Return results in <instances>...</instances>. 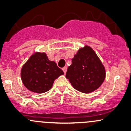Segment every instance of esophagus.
Masks as SVG:
<instances>
[{"mask_svg": "<svg viewBox=\"0 0 131 131\" xmlns=\"http://www.w3.org/2000/svg\"><path fill=\"white\" fill-rule=\"evenodd\" d=\"M62 70H63V72H64V73H66V72H67V67H63V68H62Z\"/></svg>", "mask_w": 131, "mask_h": 131, "instance_id": "obj_1", "label": "esophagus"}]
</instances>
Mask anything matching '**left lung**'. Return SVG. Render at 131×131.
I'll use <instances>...</instances> for the list:
<instances>
[{
    "label": "left lung",
    "mask_w": 131,
    "mask_h": 131,
    "mask_svg": "<svg viewBox=\"0 0 131 131\" xmlns=\"http://www.w3.org/2000/svg\"><path fill=\"white\" fill-rule=\"evenodd\" d=\"M66 78L77 90L84 93L91 92L103 82L105 68L92 49L85 46L72 59Z\"/></svg>",
    "instance_id": "obj_1"
}]
</instances>
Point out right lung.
<instances>
[{"instance_id": "add662e5", "label": "right lung", "mask_w": 131, "mask_h": 131, "mask_svg": "<svg viewBox=\"0 0 131 131\" xmlns=\"http://www.w3.org/2000/svg\"><path fill=\"white\" fill-rule=\"evenodd\" d=\"M64 74L56 63L49 60L45 53L37 52L23 65L21 79L28 90L43 93L51 89L54 81Z\"/></svg>"}]
</instances>
